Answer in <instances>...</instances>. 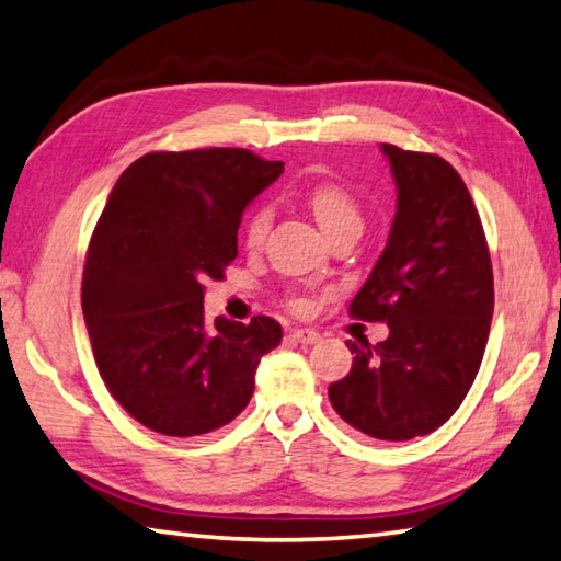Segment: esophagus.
<instances>
[{
    "label": "esophagus",
    "instance_id": "34e87169",
    "mask_svg": "<svg viewBox=\"0 0 561 561\" xmlns=\"http://www.w3.org/2000/svg\"><path fill=\"white\" fill-rule=\"evenodd\" d=\"M291 339L299 341V344H317L319 334L314 329H294L291 331Z\"/></svg>",
    "mask_w": 561,
    "mask_h": 561
}]
</instances>
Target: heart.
<instances>
[{"label": "heart", "instance_id": "1", "mask_svg": "<svg viewBox=\"0 0 561 561\" xmlns=\"http://www.w3.org/2000/svg\"><path fill=\"white\" fill-rule=\"evenodd\" d=\"M307 205L311 215L317 217L321 230L329 237L336 234L339 230H346V227H360L364 217H360V207L356 197L348 193L344 185L339 183H317L307 190ZM272 225V210L267 205L257 207L250 215V220L244 225V242L247 247H260L264 237L270 232Z\"/></svg>", "mask_w": 561, "mask_h": 561}]
</instances>
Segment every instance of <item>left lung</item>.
I'll return each instance as SVG.
<instances>
[{
    "label": "left lung",
    "mask_w": 561,
    "mask_h": 561,
    "mask_svg": "<svg viewBox=\"0 0 561 561\" xmlns=\"http://www.w3.org/2000/svg\"><path fill=\"white\" fill-rule=\"evenodd\" d=\"M396 180L386 250L351 301V317L386 321L371 346L346 341V378L329 386L344 421L378 440L428 435L458 411L485 354L495 287L480 215L450 163L381 144Z\"/></svg>",
    "instance_id": "obj_1"
}]
</instances>
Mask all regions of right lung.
<instances>
[{
	"mask_svg": "<svg viewBox=\"0 0 561 561\" xmlns=\"http://www.w3.org/2000/svg\"><path fill=\"white\" fill-rule=\"evenodd\" d=\"M244 148L148 153L113 185L93 230L81 307L111 396L146 428L190 438L244 411L270 317L205 321L203 282L237 257L244 207L282 175Z\"/></svg>",
	"mask_w": 561,
	"mask_h": 561,
	"instance_id": "right-lung-1",
	"label": "right lung"
}]
</instances>
